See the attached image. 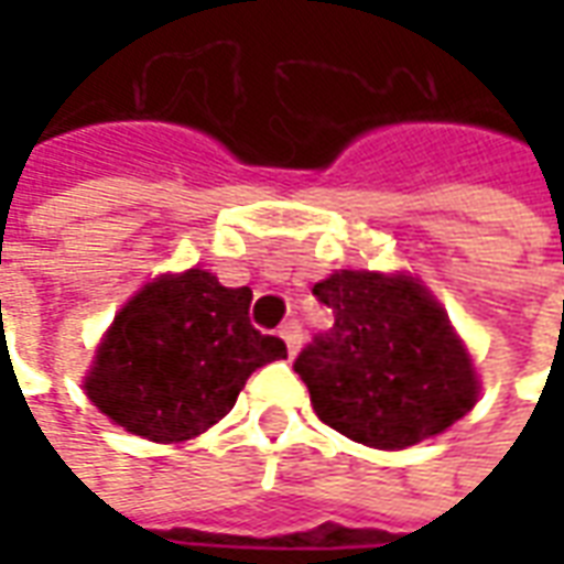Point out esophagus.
<instances>
[{
	"instance_id": "1",
	"label": "esophagus",
	"mask_w": 564,
	"mask_h": 564,
	"mask_svg": "<svg viewBox=\"0 0 564 564\" xmlns=\"http://www.w3.org/2000/svg\"><path fill=\"white\" fill-rule=\"evenodd\" d=\"M281 338L286 341V347H290V354H295V350L302 347V323H299V319H290V323H283Z\"/></svg>"
}]
</instances>
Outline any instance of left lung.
Wrapping results in <instances>:
<instances>
[{"mask_svg": "<svg viewBox=\"0 0 564 564\" xmlns=\"http://www.w3.org/2000/svg\"><path fill=\"white\" fill-rule=\"evenodd\" d=\"M314 295L335 326L314 335L293 368L323 423L368 447L404 449L471 411V359L420 283L335 271Z\"/></svg>", "mask_w": 564, "mask_h": 564, "instance_id": "obj_1", "label": "left lung"}]
</instances>
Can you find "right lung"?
Masks as SVG:
<instances>
[{
    "label": "right lung",
    "mask_w": 564,
    "mask_h": 564,
    "mask_svg": "<svg viewBox=\"0 0 564 564\" xmlns=\"http://www.w3.org/2000/svg\"><path fill=\"white\" fill-rule=\"evenodd\" d=\"M250 286L229 290L210 271L165 274L144 286L96 350L84 390L127 432L186 441L232 411L257 368L286 344L250 323Z\"/></svg>",
    "instance_id": "add662e5"
}]
</instances>
